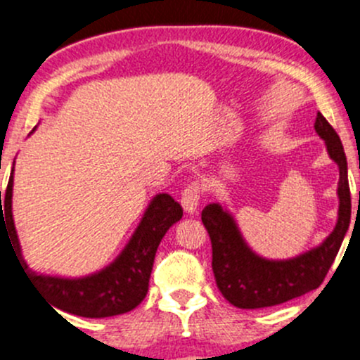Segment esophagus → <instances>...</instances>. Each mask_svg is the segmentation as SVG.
Returning a JSON list of instances; mask_svg holds the SVG:
<instances>
[{
  "label": "esophagus",
  "instance_id": "34e87169",
  "mask_svg": "<svg viewBox=\"0 0 360 360\" xmlns=\"http://www.w3.org/2000/svg\"><path fill=\"white\" fill-rule=\"evenodd\" d=\"M198 203H200V186H198L197 183H193L183 191V197H181V205H183L184 212L195 214L198 209Z\"/></svg>",
  "mask_w": 360,
  "mask_h": 360
}]
</instances>
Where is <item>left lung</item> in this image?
I'll return each mask as SVG.
<instances>
[{
	"label": "left lung",
	"mask_w": 360,
	"mask_h": 360,
	"mask_svg": "<svg viewBox=\"0 0 360 360\" xmlns=\"http://www.w3.org/2000/svg\"><path fill=\"white\" fill-rule=\"evenodd\" d=\"M314 127L324 141L329 158L340 170L338 219L321 244L288 259H270L259 256L245 242L237 219L224 203H209L202 210V223L212 242V270L217 289L233 307L254 310L303 296L322 284L335 263L352 216L347 157L336 130L321 112H317Z\"/></svg>",
	"instance_id": "left-lung-1"
}]
</instances>
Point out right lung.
Returning a JSON list of instances; mask_svg holds the SVG:
<instances>
[{
  "label": "right lung",
  "instance_id": "add662e5",
  "mask_svg": "<svg viewBox=\"0 0 360 360\" xmlns=\"http://www.w3.org/2000/svg\"><path fill=\"white\" fill-rule=\"evenodd\" d=\"M13 170H15V162L5 197H1L0 191V231L1 226L8 230L6 233L10 235V245L29 284L41 292V296L46 297L50 304L79 317L104 319L134 310L146 297L155 254L163 235L183 217V209L179 203L174 202V198L167 193L155 195L148 203L132 237L108 266L82 277L46 275L29 268L27 261L24 259L12 212ZM3 215L6 217L3 218Z\"/></svg>",
  "mask_w": 360,
  "mask_h": 360
}]
</instances>
